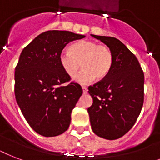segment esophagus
I'll list each match as a JSON object with an SVG mask.
<instances>
[{
	"mask_svg": "<svg viewBox=\"0 0 160 160\" xmlns=\"http://www.w3.org/2000/svg\"><path fill=\"white\" fill-rule=\"evenodd\" d=\"M82 90H83V93H84V94H87V92H88L87 87H85V86H82Z\"/></svg>",
	"mask_w": 160,
	"mask_h": 160,
	"instance_id": "1",
	"label": "esophagus"
}]
</instances>
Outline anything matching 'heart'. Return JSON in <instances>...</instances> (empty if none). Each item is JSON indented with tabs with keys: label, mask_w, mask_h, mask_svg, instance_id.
Instances as JSON below:
<instances>
[{
	"label": "heart",
	"mask_w": 160,
	"mask_h": 160,
	"mask_svg": "<svg viewBox=\"0 0 160 160\" xmlns=\"http://www.w3.org/2000/svg\"><path fill=\"white\" fill-rule=\"evenodd\" d=\"M60 63L63 70L72 77L83 69L75 77V82L86 85L95 80L105 77L112 67L113 55L108 47L90 41L76 42L70 47V51H62Z\"/></svg>",
	"instance_id": "obj_1"
}]
</instances>
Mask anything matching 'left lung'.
Returning <instances> with one entry per match:
<instances>
[{
	"label": "left lung",
	"mask_w": 160,
	"mask_h": 160,
	"mask_svg": "<svg viewBox=\"0 0 160 160\" xmlns=\"http://www.w3.org/2000/svg\"><path fill=\"white\" fill-rule=\"evenodd\" d=\"M109 48L113 64L109 74L93 86L88 108L93 132L105 139H117L136 121L144 103V75L136 56L118 39L91 35Z\"/></svg>",
	"instance_id": "1"
}]
</instances>
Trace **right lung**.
<instances>
[{
	"instance_id": "right-lung-1",
	"label": "right lung",
	"mask_w": 160,
	"mask_h": 160,
	"mask_svg": "<svg viewBox=\"0 0 160 160\" xmlns=\"http://www.w3.org/2000/svg\"><path fill=\"white\" fill-rule=\"evenodd\" d=\"M85 36L67 31H48L23 49L15 71V95L30 126L45 137L66 131L71 112L82 95V88L71 82L63 70L60 55L68 43Z\"/></svg>"
}]
</instances>
